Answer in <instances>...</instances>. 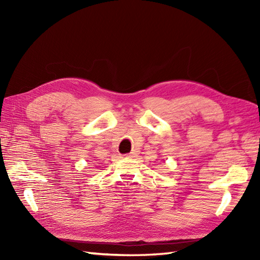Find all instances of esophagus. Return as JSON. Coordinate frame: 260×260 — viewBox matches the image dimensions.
<instances>
[{
    "instance_id": "1",
    "label": "esophagus",
    "mask_w": 260,
    "mask_h": 260,
    "mask_svg": "<svg viewBox=\"0 0 260 260\" xmlns=\"http://www.w3.org/2000/svg\"><path fill=\"white\" fill-rule=\"evenodd\" d=\"M137 154H139V151H136V150H134L133 152H131L129 154H127V156L128 157H135Z\"/></svg>"
}]
</instances>
